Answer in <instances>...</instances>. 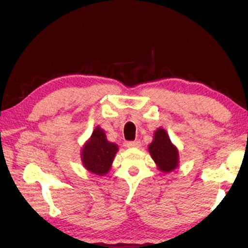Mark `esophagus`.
<instances>
[{
	"instance_id": "esophagus-1",
	"label": "esophagus",
	"mask_w": 248,
	"mask_h": 248,
	"mask_svg": "<svg viewBox=\"0 0 248 248\" xmlns=\"http://www.w3.org/2000/svg\"><path fill=\"white\" fill-rule=\"evenodd\" d=\"M125 146H127V148H140L141 142L140 141H130V142H127Z\"/></svg>"
}]
</instances>
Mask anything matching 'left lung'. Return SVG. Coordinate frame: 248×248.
Listing matches in <instances>:
<instances>
[{
    "label": "left lung",
    "instance_id": "left-lung-1",
    "mask_svg": "<svg viewBox=\"0 0 248 248\" xmlns=\"http://www.w3.org/2000/svg\"><path fill=\"white\" fill-rule=\"evenodd\" d=\"M151 157L162 173H170L179 165L178 149L171 143L166 130L157 128L153 134V141L149 145Z\"/></svg>",
    "mask_w": 248,
    "mask_h": 248
}]
</instances>
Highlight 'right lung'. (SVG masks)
<instances>
[{
  "instance_id": "1",
  "label": "right lung",
  "mask_w": 248,
  "mask_h": 248,
  "mask_svg": "<svg viewBox=\"0 0 248 248\" xmlns=\"http://www.w3.org/2000/svg\"><path fill=\"white\" fill-rule=\"evenodd\" d=\"M118 149V145L116 143L107 140L106 133L97 125L81 150L83 166L95 175H107L111 169Z\"/></svg>"
}]
</instances>
